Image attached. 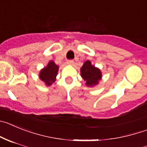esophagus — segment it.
I'll return each mask as SVG.
<instances>
[{
    "mask_svg": "<svg viewBox=\"0 0 147 147\" xmlns=\"http://www.w3.org/2000/svg\"><path fill=\"white\" fill-rule=\"evenodd\" d=\"M74 63V61L73 60H68V61H67V64L70 65H73Z\"/></svg>",
    "mask_w": 147,
    "mask_h": 147,
    "instance_id": "34e87169",
    "label": "esophagus"
}]
</instances>
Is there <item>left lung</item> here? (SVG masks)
<instances>
[{"instance_id": "8db88e82", "label": "left lung", "mask_w": 147, "mask_h": 147, "mask_svg": "<svg viewBox=\"0 0 147 147\" xmlns=\"http://www.w3.org/2000/svg\"><path fill=\"white\" fill-rule=\"evenodd\" d=\"M81 76L86 82L87 87H94L97 85L101 79V71L99 68L92 65L90 60L84 62L81 68Z\"/></svg>"}]
</instances>
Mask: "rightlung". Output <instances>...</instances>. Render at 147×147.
<instances>
[{
  "label": "right lung",
  "instance_id": "1",
  "mask_svg": "<svg viewBox=\"0 0 147 147\" xmlns=\"http://www.w3.org/2000/svg\"><path fill=\"white\" fill-rule=\"evenodd\" d=\"M59 66L54 61H49L47 66L41 70L39 78L47 86H50L56 80V76L58 72Z\"/></svg>",
  "mask_w": 147,
  "mask_h": 147
}]
</instances>
